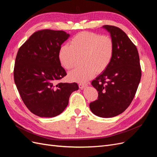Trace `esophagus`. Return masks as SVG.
<instances>
[{
	"mask_svg": "<svg viewBox=\"0 0 157 157\" xmlns=\"http://www.w3.org/2000/svg\"><path fill=\"white\" fill-rule=\"evenodd\" d=\"M87 86H88V84L87 83H80L78 85L80 89H83L84 88H85V87Z\"/></svg>",
	"mask_w": 157,
	"mask_h": 157,
	"instance_id": "1",
	"label": "esophagus"
}]
</instances>
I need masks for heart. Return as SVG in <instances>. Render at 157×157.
Instances as JSON below:
<instances>
[{
	"mask_svg": "<svg viewBox=\"0 0 157 157\" xmlns=\"http://www.w3.org/2000/svg\"><path fill=\"white\" fill-rule=\"evenodd\" d=\"M115 52V43L109 35L82 31L74 36L69 46L60 47L58 58L61 65L66 69H71L79 63L82 57L81 67L69 73V78L76 82H86L98 73H101L110 65Z\"/></svg>",
	"mask_w": 157,
	"mask_h": 157,
	"instance_id": "b5f03b06",
	"label": "heart"
}]
</instances>
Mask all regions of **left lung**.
<instances>
[{
  "mask_svg": "<svg viewBox=\"0 0 157 157\" xmlns=\"http://www.w3.org/2000/svg\"><path fill=\"white\" fill-rule=\"evenodd\" d=\"M115 43V52L108 67L92 82L98 92V99L90 103L98 117L117 116L129 107L138 88L141 70L136 46L120 28L103 25Z\"/></svg>",
  "mask_w": 157,
  "mask_h": 157,
  "instance_id": "left-lung-1",
  "label": "left lung"
}]
</instances>
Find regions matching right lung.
I'll use <instances>...</instances> for the list:
<instances>
[{
    "label": "right lung",
    "instance_id": "1",
    "mask_svg": "<svg viewBox=\"0 0 157 157\" xmlns=\"http://www.w3.org/2000/svg\"><path fill=\"white\" fill-rule=\"evenodd\" d=\"M69 37L63 31H36L19 49L13 78L27 109L40 117H54L67 106L73 92L78 90L73 83H57L67 75L61 66L58 52Z\"/></svg>",
    "mask_w": 157,
    "mask_h": 157
}]
</instances>
